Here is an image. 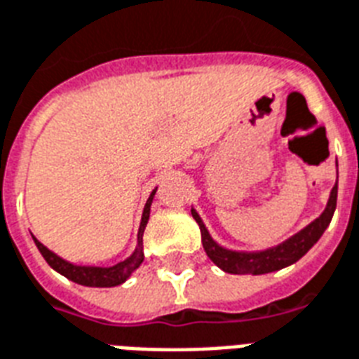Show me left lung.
I'll list each match as a JSON object with an SVG mask.
<instances>
[{
    "label": "left lung",
    "instance_id": "left-lung-1",
    "mask_svg": "<svg viewBox=\"0 0 359 359\" xmlns=\"http://www.w3.org/2000/svg\"><path fill=\"white\" fill-rule=\"evenodd\" d=\"M335 205H337V183L332 189L326 210H324L320 217L315 219L309 226H305L302 232L292 236L290 240L283 241L280 245L271 247V249H266V251L260 252L229 251V249L217 245L215 241L211 240L210 232H208V229L202 223L198 213L194 210H191V213H193L194 221L198 223L200 232H202V245H204L205 255L210 257L211 262L219 266L226 273L262 275L269 273V271H277V269L298 262L299 258L304 257L305 252L309 251L311 247L320 240V236L324 234V230L327 229V224L332 221Z\"/></svg>",
    "mask_w": 359,
    "mask_h": 359
}]
</instances>
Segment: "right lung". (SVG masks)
I'll return each mask as SVG.
<instances>
[{
	"label": "right lung",
	"instance_id": "obj_1",
	"mask_svg": "<svg viewBox=\"0 0 359 359\" xmlns=\"http://www.w3.org/2000/svg\"><path fill=\"white\" fill-rule=\"evenodd\" d=\"M154 194H149L148 202L144 205V213H142V223L140 229H138V247L136 251L130 255L127 260L116 264V266H110V268H95V266H74V264L67 262L63 258H60L55 252H52L50 249L41 243L37 238H33L35 245L41 251V255L44 257V260L48 262L50 268H54L57 273L65 275L67 279H71L73 283H79V285L84 286H97V288H108V286H118L121 283L129 279L130 273L135 271L142 262H144V252H142V234H144V229L148 224L149 219V208H151V200H154Z\"/></svg>",
	"mask_w": 359,
	"mask_h": 359
}]
</instances>
